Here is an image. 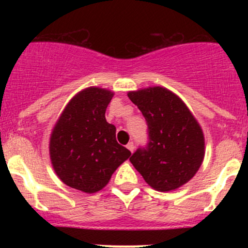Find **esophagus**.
<instances>
[{"instance_id": "34e87169", "label": "esophagus", "mask_w": 248, "mask_h": 248, "mask_svg": "<svg viewBox=\"0 0 248 248\" xmlns=\"http://www.w3.org/2000/svg\"><path fill=\"white\" fill-rule=\"evenodd\" d=\"M127 149H128L131 152H133L134 151V144H133V142H128V144H127Z\"/></svg>"}]
</instances>
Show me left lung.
Returning <instances> with one entry per match:
<instances>
[{
    "label": "left lung",
    "instance_id": "8db88e82",
    "mask_svg": "<svg viewBox=\"0 0 248 248\" xmlns=\"http://www.w3.org/2000/svg\"><path fill=\"white\" fill-rule=\"evenodd\" d=\"M149 127V144L129 158L145 182L159 192L177 189L201 168L205 139L201 124L179 96L162 86L129 91Z\"/></svg>",
    "mask_w": 248,
    "mask_h": 248
}]
</instances>
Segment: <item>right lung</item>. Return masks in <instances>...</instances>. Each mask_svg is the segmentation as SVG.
Here are the masks:
<instances>
[{
    "label": "right lung",
    "instance_id": "add662e5",
    "mask_svg": "<svg viewBox=\"0 0 248 248\" xmlns=\"http://www.w3.org/2000/svg\"><path fill=\"white\" fill-rule=\"evenodd\" d=\"M114 92L91 86L78 92L57 119L49 141L52 168L67 186L96 193L108 185L131 151L116 141L106 120Z\"/></svg>",
    "mask_w": 248,
    "mask_h": 248
}]
</instances>
